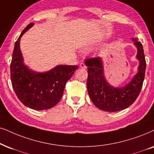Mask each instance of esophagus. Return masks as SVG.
<instances>
[{
    "label": "esophagus",
    "instance_id": "esophagus-1",
    "mask_svg": "<svg viewBox=\"0 0 154 154\" xmlns=\"http://www.w3.org/2000/svg\"><path fill=\"white\" fill-rule=\"evenodd\" d=\"M79 67H80L81 68H82V69H86V68H87V66L85 65V64L84 63H80V65H79Z\"/></svg>",
    "mask_w": 154,
    "mask_h": 154
}]
</instances>
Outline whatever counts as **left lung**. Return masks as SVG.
Segmentation results:
<instances>
[{
	"label": "left lung",
	"mask_w": 154,
	"mask_h": 154,
	"mask_svg": "<svg viewBox=\"0 0 154 154\" xmlns=\"http://www.w3.org/2000/svg\"><path fill=\"white\" fill-rule=\"evenodd\" d=\"M137 49V59L139 64L138 72L131 80L122 87L110 85L105 78L104 65L102 57L87 59L85 65L87 67L88 78L87 90L91 102L97 108L109 112L125 109L137 100L144 80L146 67L143 46L137 38H132Z\"/></svg>",
	"instance_id": "1"
}]
</instances>
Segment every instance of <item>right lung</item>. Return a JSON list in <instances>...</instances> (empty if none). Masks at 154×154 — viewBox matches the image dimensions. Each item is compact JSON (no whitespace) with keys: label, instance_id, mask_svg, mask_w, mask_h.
I'll return each mask as SVG.
<instances>
[{"label":"right lung","instance_id":"obj_1","mask_svg":"<svg viewBox=\"0 0 154 154\" xmlns=\"http://www.w3.org/2000/svg\"><path fill=\"white\" fill-rule=\"evenodd\" d=\"M34 25L25 28L15 42L11 63V79L17 98L25 106L35 110L48 109L63 97L67 82L77 65H57L45 72H38L25 65L20 48V38Z\"/></svg>","mask_w":154,"mask_h":154}]
</instances>
